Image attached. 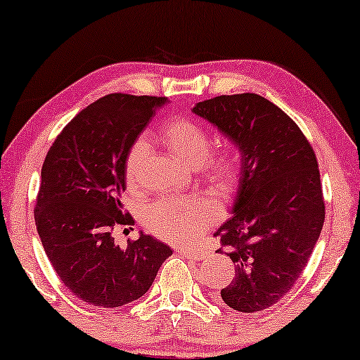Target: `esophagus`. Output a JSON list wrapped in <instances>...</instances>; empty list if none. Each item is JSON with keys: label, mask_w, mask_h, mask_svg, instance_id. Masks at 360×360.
<instances>
[{"label": "esophagus", "mask_w": 360, "mask_h": 360, "mask_svg": "<svg viewBox=\"0 0 360 360\" xmlns=\"http://www.w3.org/2000/svg\"><path fill=\"white\" fill-rule=\"evenodd\" d=\"M176 252L184 255L186 259H193V260H201L205 257V252H201V250H193V249H179Z\"/></svg>", "instance_id": "34e87169"}]
</instances>
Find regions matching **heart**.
<instances>
[{
  "instance_id": "b5f03b06",
  "label": "heart",
  "mask_w": 360,
  "mask_h": 360,
  "mask_svg": "<svg viewBox=\"0 0 360 360\" xmlns=\"http://www.w3.org/2000/svg\"><path fill=\"white\" fill-rule=\"evenodd\" d=\"M159 141L172 155L188 167H200L216 190L229 193L238 184L240 159L238 152L221 149L210 155V132L198 122L186 117H174L160 127ZM147 155V144L137 141L126 159V181L132 186L139 176L141 165ZM216 218V208L210 200L198 195L180 200H160L147 210L146 223L152 233L169 243H188L203 233Z\"/></svg>"
}]
</instances>
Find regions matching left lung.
<instances>
[{
    "label": "left lung",
    "mask_w": 360,
    "mask_h": 360,
    "mask_svg": "<svg viewBox=\"0 0 360 360\" xmlns=\"http://www.w3.org/2000/svg\"><path fill=\"white\" fill-rule=\"evenodd\" d=\"M191 111L240 154L233 216L216 231L236 264L221 298L236 311H262L290 292L321 234L316 155L293 120L255 93L216 96Z\"/></svg>",
    "instance_id": "left-lung-1"
}]
</instances>
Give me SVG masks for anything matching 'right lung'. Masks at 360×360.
Masks as SVG:
<instances>
[{
	"instance_id": "right-lung-1",
	"label": "right lung",
	"mask_w": 360,
	"mask_h": 360,
	"mask_svg": "<svg viewBox=\"0 0 360 360\" xmlns=\"http://www.w3.org/2000/svg\"><path fill=\"white\" fill-rule=\"evenodd\" d=\"M167 98L108 95L57 136L41 172L34 218L62 283L93 307L116 308L152 287L169 245L149 234L121 249L112 231L131 224L121 203L126 159Z\"/></svg>"
}]
</instances>
